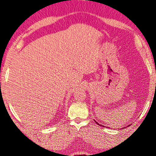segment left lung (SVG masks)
<instances>
[{
    "label": "left lung",
    "instance_id": "8db88e82",
    "mask_svg": "<svg viewBox=\"0 0 156 156\" xmlns=\"http://www.w3.org/2000/svg\"><path fill=\"white\" fill-rule=\"evenodd\" d=\"M95 122H96V124H97V125H99V126H102V125H100V124H98L97 122H96V121H95ZM128 126H129V125H127V127H128ZM102 127H104V126H102Z\"/></svg>",
    "mask_w": 156,
    "mask_h": 156
}]
</instances>
